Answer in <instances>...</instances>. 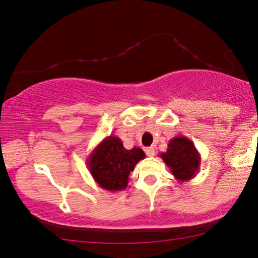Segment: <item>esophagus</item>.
<instances>
[{
    "mask_svg": "<svg viewBox=\"0 0 258 258\" xmlns=\"http://www.w3.org/2000/svg\"><path fill=\"white\" fill-rule=\"evenodd\" d=\"M144 151H146V154L149 157H153L155 155V148L154 147H148V148H146V149H144Z\"/></svg>",
    "mask_w": 258,
    "mask_h": 258,
    "instance_id": "obj_1",
    "label": "esophagus"
}]
</instances>
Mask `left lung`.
I'll return each mask as SVG.
<instances>
[{"label": "left lung", "mask_w": 258, "mask_h": 258, "mask_svg": "<svg viewBox=\"0 0 258 258\" xmlns=\"http://www.w3.org/2000/svg\"><path fill=\"white\" fill-rule=\"evenodd\" d=\"M162 160L179 182L194 178L200 169L201 156L195 144L185 136H176L170 140L168 149L161 154Z\"/></svg>", "instance_id": "8db88e82"}]
</instances>
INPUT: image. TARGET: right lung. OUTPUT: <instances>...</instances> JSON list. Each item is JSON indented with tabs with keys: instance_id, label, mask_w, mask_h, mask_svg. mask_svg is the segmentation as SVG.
<instances>
[{
	"instance_id": "add662e5",
	"label": "right lung",
	"mask_w": 258,
	"mask_h": 258,
	"mask_svg": "<svg viewBox=\"0 0 258 258\" xmlns=\"http://www.w3.org/2000/svg\"><path fill=\"white\" fill-rule=\"evenodd\" d=\"M144 157L141 148L128 150L117 136H108L91 151L87 165L95 182L102 189L114 192L126 188L130 172Z\"/></svg>"
}]
</instances>
